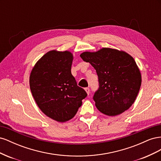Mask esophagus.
Here are the masks:
<instances>
[{"label":"esophagus","mask_w":161,"mask_h":161,"mask_svg":"<svg viewBox=\"0 0 161 161\" xmlns=\"http://www.w3.org/2000/svg\"><path fill=\"white\" fill-rule=\"evenodd\" d=\"M85 91L86 92V93L87 94H89V92H90V89L89 88H88V87H86V88H85Z\"/></svg>","instance_id":"34e87169"}]
</instances>
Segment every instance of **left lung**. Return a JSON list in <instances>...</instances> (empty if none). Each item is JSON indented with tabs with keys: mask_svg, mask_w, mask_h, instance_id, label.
Listing matches in <instances>:
<instances>
[{
	"mask_svg": "<svg viewBox=\"0 0 161 161\" xmlns=\"http://www.w3.org/2000/svg\"><path fill=\"white\" fill-rule=\"evenodd\" d=\"M96 70L99 87L93 96L102 114L115 116L134 103L140 89L141 73L132 56L124 51L103 47L80 55Z\"/></svg>",
	"mask_w": 161,
	"mask_h": 161,
	"instance_id": "1",
	"label": "left lung"
}]
</instances>
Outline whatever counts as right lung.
Wrapping results in <instances>:
<instances>
[{"mask_svg":"<svg viewBox=\"0 0 161 161\" xmlns=\"http://www.w3.org/2000/svg\"><path fill=\"white\" fill-rule=\"evenodd\" d=\"M72 53L51 50L33 66L30 76L32 95L43 114L58 122L71 119L87 96L72 75Z\"/></svg>","mask_w":161,"mask_h":161,"instance_id":"obj_1","label":"right lung"}]
</instances>
